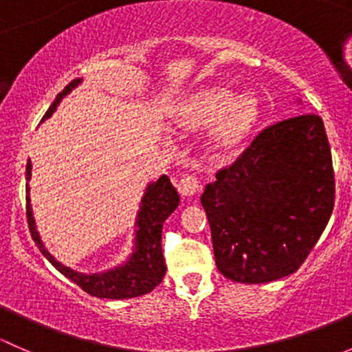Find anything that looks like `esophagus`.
<instances>
[{
	"label": "esophagus",
	"instance_id": "1",
	"mask_svg": "<svg viewBox=\"0 0 352 352\" xmlns=\"http://www.w3.org/2000/svg\"><path fill=\"white\" fill-rule=\"evenodd\" d=\"M177 189L182 196H192L199 190V179L196 177V173H186L182 179L179 180L177 184Z\"/></svg>",
	"mask_w": 352,
	"mask_h": 352
}]
</instances>
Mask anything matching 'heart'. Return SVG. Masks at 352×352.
Masks as SVG:
<instances>
[{
  "mask_svg": "<svg viewBox=\"0 0 352 352\" xmlns=\"http://www.w3.org/2000/svg\"><path fill=\"white\" fill-rule=\"evenodd\" d=\"M258 119V102L254 95L235 97L226 87H211L194 94L179 116L184 127L199 129L214 122L212 143L218 150L228 151L239 146Z\"/></svg>",
  "mask_w": 352,
  "mask_h": 352,
  "instance_id": "b5f03b06",
  "label": "heart"
}]
</instances>
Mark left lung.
I'll list each match as a JSON object with an SVG mask.
<instances>
[{
	"label": "left lung",
	"instance_id": "left-lung-1",
	"mask_svg": "<svg viewBox=\"0 0 352 352\" xmlns=\"http://www.w3.org/2000/svg\"><path fill=\"white\" fill-rule=\"evenodd\" d=\"M333 199L320 116L300 113L265 127L201 196L218 271L247 285L293 274L327 226Z\"/></svg>",
	"mask_w": 352,
	"mask_h": 352
}]
</instances>
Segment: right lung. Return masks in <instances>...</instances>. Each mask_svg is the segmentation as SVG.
I'll use <instances>...</instances> for the list:
<instances>
[{"label":"right lung","mask_w":352,"mask_h":352,"mask_svg":"<svg viewBox=\"0 0 352 352\" xmlns=\"http://www.w3.org/2000/svg\"><path fill=\"white\" fill-rule=\"evenodd\" d=\"M80 78L73 80L69 85L56 97L52 105L45 112L44 119L51 117L54 113L56 107L59 105L61 98L69 94L74 87L80 85ZM32 165L27 163V180H30ZM179 194L177 189L172 186L170 179L166 175H162L158 180L146 187L143 199H141L140 212H138V232H136V247L134 254L131 255L129 261L122 264L120 267L112 269V271L102 272V274H80V272L71 271L69 267H65L59 264L47 250L44 243L41 242L37 228H35L34 214H32L30 196H28L27 186V221L30 235L34 239L38 250L42 252L45 258L58 269L61 274H65L67 279L78 285L85 293L91 294L97 298H107V300H127V298L141 296L150 291H153L156 286L162 283L165 276V258H163L162 250V230L165 219L172 214L179 206Z\"/></svg>","instance_id":"right-lung-1"}]
</instances>
